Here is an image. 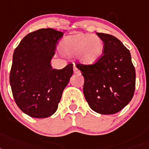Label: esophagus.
Wrapping results in <instances>:
<instances>
[{
    "label": "esophagus",
    "instance_id": "obj_1",
    "mask_svg": "<svg viewBox=\"0 0 149 149\" xmlns=\"http://www.w3.org/2000/svg\"><path fill=\"white\" fill-rule=\"evenodd\" d=\"M73 72H74L75 73H80L79 70L78 68L76 67V66H74V67H73Z\"/></svg>",
    "mask_w": 149,
    "mask_h": 149
}]
</instances>
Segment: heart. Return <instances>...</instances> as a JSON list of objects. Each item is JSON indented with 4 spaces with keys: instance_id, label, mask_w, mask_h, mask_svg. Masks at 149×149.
Listing matches in <instances>:
<instances>
[{
    "instance_id": "b5f03b06",
    "label": "heart",
    "mask_w": 149,
    "mask_h": 149,
    "mask_svg": "<svg viewBox=\"0 0 149 149\" xmlns=\"http://www.w3.org/2000/svg\"><path fill=\"white\" fill-rule=\"evenodd\" d=\"M60 49L68 56L78 55L79 60L83 64H92L103 55L104 44L97 36L79 33L63 39Z\"/></svg>"
}]
</instances>
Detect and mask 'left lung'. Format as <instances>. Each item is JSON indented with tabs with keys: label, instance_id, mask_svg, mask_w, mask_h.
<instances>
[{
	"label": "left lung",
	"instance_id": "obj_1",
	"mask_svg": "<svg viewBox=\"0 0 149 149\" xmlns=\"http://www.w3.org/2000/svg\"><path fill=\"white\" fill-rule=\"evenodd\" d=\"M97 34L104 44L102 57L94 64L76 66L85 79L84 96L91 109L111 115L121 111L133 98L135 68L130 51L118 39L107 33Z\"/></svg>",
	"mask_w": 149,
	"mask_h": 149
}]
</instances>
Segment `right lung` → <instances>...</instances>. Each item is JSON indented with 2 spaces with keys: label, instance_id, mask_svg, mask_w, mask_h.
Listing matches in <instances>:
<instances>
[{
  "label": "right lung",
  "instance_id": "1",
  "mask_svg": "<svg viewBox=\"0 0 149 149\" xmlns=\"http://www.w3.org/2000/svg\"><path fill=\"white\" fill-rule=\"evenodd\" d=\"M64 33L42 28L27 34L15 48L10 82L15 103L28 116L37 118L56 112L63 91L73 73V64L52 69L50 61Z\"/></svg>",
  "mask_w": 149,
  "mask_h": 149
}]
</instances>
